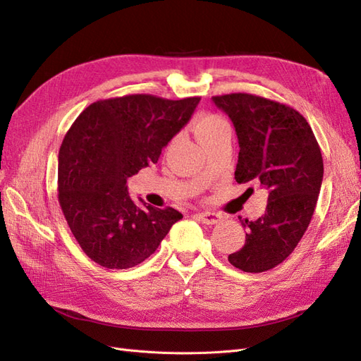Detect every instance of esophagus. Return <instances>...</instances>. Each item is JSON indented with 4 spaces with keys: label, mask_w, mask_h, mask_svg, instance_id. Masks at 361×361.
<instances>
[{
    "label": "esophagus",
    "mask_w": 361,
    "mask_h": 361,
    "mask_svg": "<svg viewBox=\"0 0 361 361\" xmlns=\"http://www.w3.org/2000/svg\"><path fill=\"white\" fill-rule=\"evenodd\" d=\"M197 218L204 223V224H216L218 221H220V215L218 214H214V212H199L197 214Z\"/></svg>",
    "instance_id": "1"
}]
</instances>
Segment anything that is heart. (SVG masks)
I'll list each match as a JSON object with an SVG mask.
<instances>
[{
    "label": "heart",
    "mask_w": 361,
    "mask_h": 361,
    "mask_svg": "<svg viewBox=\"0 0 361 361\" xmlns=\"http://www.w3.org/2000/svg\"><path fill=\"white\" fill-rule=\"evenodd\" d=\"M228 125L226 120L214 113H200L192 118L191 122V129L195 135V138L199 140V143H204V141L211 140L215 137L218 133H221L223 129H227Z\"/></svg>",
    "instance_id": "1"
}]
</instances>
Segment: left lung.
<instances>
[{"instance_id":"left-lung-1","label":"left lung","mask_w":361,"mask_h":361,"mask_svg":"<svg viewBox=\"0 0 361 361\" xmlns=\"http://www.w3.org/2000/svg\"><path fill=\"white\" fill-rule=\"evenodd\" d=\"M212 101L236 130V182H259L269 191L265 214L241 221L245 244L228 262L244 272H264L280 265L307 231L324 176L321 147L307 120L289 105L250 93Z\"/></svg>"}]
</instances>
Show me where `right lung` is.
Wrapping results in <instances>:
<instances>
[{
	"mask_svg": "<svg viewBox=\"0 0 361 361\" xmlns=\"http://www.w3.org/2000/svg\"><path fill=\"white\" fill-rule=\"evenodd\" d=\"M200 97L171 101L126 94L93 102L76 117L59 152V203L75 239L96 264L133 268L154 255L182 214L138 206L126 179L158 162Z\"/></svg>",
	"mask_w": 361,
	"mask_h": 361,
	"instance_id": "right-lung-1",
	"label": "right lung"
}]
</instances>
